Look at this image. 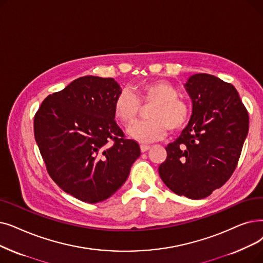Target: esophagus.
Segmentation results:
<instances>
[{"instance_id":"esophagus-1","label":"esophagus","mask_w":263,"mask_h":263,"mask_svg":"<svg viewBox=\"0 0 263 263\" xmlns=\"http://www.w3.org/2000/svg\"><path fill=\"white\" fill-rule=\"evenodd\" d=\"M149 148H151L149 145H141V152L145 153V152H147L148 149H149Z\"/></svg>"}]
</instances>
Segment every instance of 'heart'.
<instances>
[{
  "mask_svg": "<svg viewBox=\"0 0 263 263\" xmlns=\"http://www.w3.org/2000/svg\"><path fill=\"white\" fill-rule=\"evenodd\" d=\"M141 104H153L147 110L146 120L136 121L128 128V134L139 142L161 139L167 128L178 132L187 127L191 119V107L178 98L177 89L165 81L157 79L141 84L135 95L121 90L114 100V115L123 124L131 123L141 110Z\"/></svg>",
  "mask_w": 263,
  "mask_h": 263,
  "instance_id": "1",
  "label": "heart"
}]
</instances>
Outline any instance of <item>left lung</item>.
I'll use <instances>...</instances> for the list:
<instances>
[{
  "label": "left lung",
  "instance_id": "1",
  "mask_svg": "<svg viewBox=\"0 0 263 263\" xmlns=\"http://www.w3.org/2000/svg\"><path fill=\"white\" fill-rule=\"evenodd\" d=\"M192 115L159 166L164 184L178 196L204 199L231 177L248 133L249 117L233 85L210 74L185 85Z\"/></svg>",
  "mask_w": 263,
  "mask_h": 263
}]
</instances>
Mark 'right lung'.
I'll return each mask as SVG.
<instances>
[{
    "instance_id": "1",
    "label": "right lung",
    "mask_w": 263,
    "mask_h": 263,
    "mask_svg": "<svg viewBox=\"0 0 263 263\" xmlns=\"http://www.w3.org/2000/svg\"><path fill=\"white\" fill-rule=\"evenodd\" d=\"M112 78L84 76L49 95L34 116V136L52 180L86 203L112 196L127 180L140 145L125 139L112 104Z\"/></svg>"
}]
</instances>
